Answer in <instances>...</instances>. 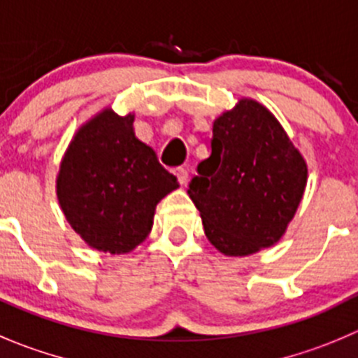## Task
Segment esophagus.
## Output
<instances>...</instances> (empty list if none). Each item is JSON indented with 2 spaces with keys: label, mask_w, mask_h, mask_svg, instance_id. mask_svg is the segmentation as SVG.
Instances as JSON below:
<instances>
[{
  "label": "esophagus",
  "mask_w": 358,
  "mask_h": 358,
  "mask_svg": "<svg viewBox=\"0 0 358 358\" xmlns=\"http://www.w3.org/2000/svg\"><path fill=\"white\" fill-rule=\"evenodd\" d=\"M173 173H176L177 181L181 182L182 186H185L186 182H188V170H186V169H182V166H177V169L173 170Z\"/></svg>",
  "instance_id": "1"
}]
</instances>
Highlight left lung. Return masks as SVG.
Segmentation results:
<instances>
[{
	"instance_id": "8db88e82",
	"label": "left lung",
	"mask_w": 358,
	"mask_h": 358,
	"mask_svg": "<svg viewBox=\"0 0 358 358\" xmlns=\"http://www.w3.org/2000/svg\"><path fill=\"white\" fill-rule=\"evenodd\" d=\"M189 181L203 232L224 257H248L287 232L308 185V165L265 105L241 98L213 122L210 156Z\"/></svg>"
}]
</instances>
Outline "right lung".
I'll use <instances>...</instances> for the list:
<instances>
[{
	"label": "right lung",
	"instance_id": "add662e5",
	"mask_svg": "<svg viewBox=\"0 0 358 358\" xmlns=\"http://www.w3.org/2000/svg\"><path fill=\"white\" fill-rule=\"evenodd\" d=\"M135 114L110 107L75 131L61 159L56 195L64 217L90 248L124 255L144 243L159 200L179 188L156 152L138 141Z\"/></svg>",
	"mask_w": 358,
	"mask_h": 358
}]
</instances>
